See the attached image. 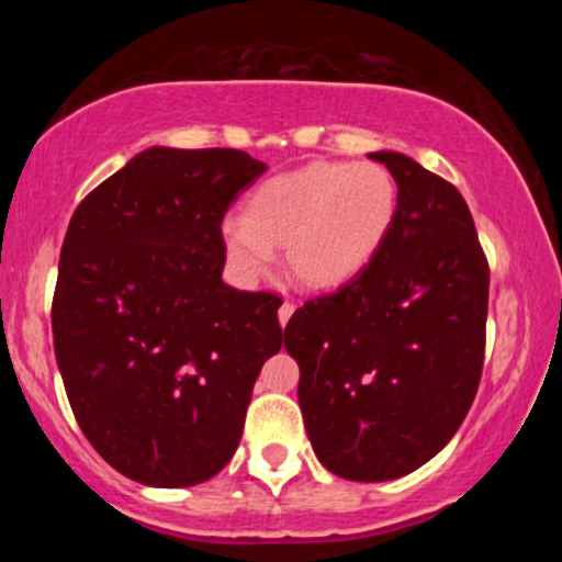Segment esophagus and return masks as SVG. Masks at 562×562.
<instances>
[{"label":"esophagus","mask_w":562,"mask_h":562,"mask_svg":"<svg viewBox=\"0 0 562 562\" xmlns=\"http://www.w3.org/2000/svg\"><path fill=\"white\" fill-rule=\"evenodd\" d=\"M293 312H295V306H293V303H290V301L282 303V306H280V312H277V317H280V325H282V327L288 325V319L293 317Z\"/></svg>","instance_id":"34e87169"}]
</instances>
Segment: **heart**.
<instances>
[{"label":"heart","mask_w":562,"mask_h":562,"mask_svg":"<svg viewBox=\"0 0 562 562\" xmlns=\"http://www.w3.org/2000/svg\"><path fill=\"white\" fill-rule=\"evenodd\" d=\"M396 218V182L380 164L317 160L263 182L248 211L222 222V245L240 280L272 272L274 245L301 285L335 290L362 274Z\"/></svg>","instance_id":"b5f03b06"}]
</instances>
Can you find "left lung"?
Returning <instances> with one entry per match:
<instances>
[{"label":"left lung","mask_w":562,"mask_h":562,"mask_svg":"<svg viewBox=\"0 0 562 562\" xmlns=\"http://www.w3.org/2000/svg\"><path fill=\"white\" fill-rule=\"evenodd\" d=\"M396 182L375 259L285 327L314 454L346 481H393L465 420L486 344L488 263L457 187L404 153H370Z\"/></svg>","instance_id":"1"}]
</instances>
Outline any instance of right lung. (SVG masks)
Wrapping results in <instances>:
<instances>
[{
  "label": "right lung",
  "mask_w": 562,
  "mask_h": 562,
  "mask_svg": "<svg viewBox=\"0 0 562 562\" xmlns=\"http://www.w3.org/2000/svg\"><path fill=\"white\" fill-rule=\"evenodd\" d=\"M263 171L227 147H147L68 224L57 367L97 454L145 486H195L227 465L256 378L282 348V301L222 280V218Z\"/></svg>",
  "instance_id": "right-lung-1"
}]
</instances>
